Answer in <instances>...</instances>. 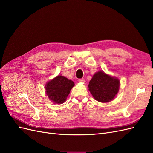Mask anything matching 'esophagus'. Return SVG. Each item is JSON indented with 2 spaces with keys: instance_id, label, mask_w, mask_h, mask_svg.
Here are the masks:
<instances>
[{
  "instance_id": "esophagus-1",
  "label": "esophagus",
  "mask_w": 153,
  "mask_h": 153,
  "mask_svg": "<svg viewBox=\"0 0 153 153\" xmlns=\"http://www.w3.org/2000/svg\"><path fill=\"white\" fill-rule=\"evenodd\" d=\"M78 81H79L80 82H83V83H84L85 82L84 78H80V79H78Z\"/></svg>"
}]
</instances>
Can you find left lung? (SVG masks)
Wrapping results in <instances>:
<instances>
[{
    "label": "left lung",
    "mask_w": 153,
    "mask_h": 153,
    "mask_svg": "<svg viewBox=\"0 0 153 153\" xmlns=\"http://www.w3.org/2000/svg\"><path fill=\"white\" fill-rule=\"evenodd\" d=\"M119 80L103 71L96 73L88 85L94 99L101 103L109 102L114 99L119 89Z\"/></svg>",
    "instance_id": "8db88e82"
}]
</instances>
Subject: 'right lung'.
Listing matches in <instances>:
<instances>
[{"mask_svg": "<svg viewBox=\"0 0 153 153\" xmlns=\"http://www.w3.org/2000/svg\"><path fill=\"white\" fill-rule=\"evenodd\" d=\"M74 85L73 81L59 75L46 84V93L53 103L61 104L66 101Z\"/></svg>", "mask_w": 153, "mask_h": 153, "instance_id": "add662e5", "label": "right lung"}]
</instances>
